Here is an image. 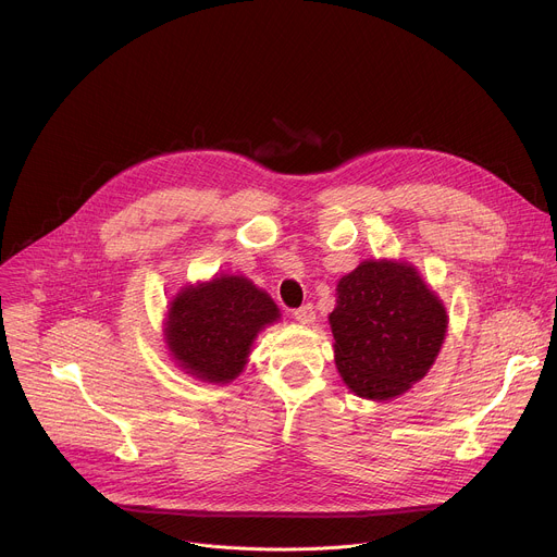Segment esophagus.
I'll list each match as a JSON object with an SVG mask.
<instances>
[{
    "instance_id": "esophagus-1",
    "label": "esophagus",
    "mask_w": 557,
    "mask_h": 557,
    "mask_svg": "<svg viewBox=\"0 0 557 557\" xmlns=\"http://www.w3.org/2000/svg\"><path fill=\"white\" fill-rule=\"evenodd\" d=\"M293 320L304 324V326L312 324L314 322V308H312V304H304L297 310H293Z\"/></svg>"
}]
</instances>
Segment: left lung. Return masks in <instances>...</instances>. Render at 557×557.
<instances>
[{
    "label": "left lung",
    "mask_w": 557,
    "mask_h": 557,
    "mask_svg": "<svg viewBox=\"0 0 557 557\" xmlns=\"http://www.w3.org/2000/svg\"><path fill=\"white\" fill-rule=\"evenodd\" d=\"M329 324L344 383L363 399L389 401L430 372L449 317L414 264L383 258L337 282Z\"/></svg>",
    "instance_id": "obj_1"
}]
</instances>
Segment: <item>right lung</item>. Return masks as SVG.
Segmentation results:
<instances>
[{"instance_id": "add662e5", "label": "right lung", "mask_w": 557, "mask_h": 557, "mask_svg": "<svg viewBox=\"0 0 557 557\" xmlns=\"http://www.w3.org/2000/svg\"><path fill=\"white\" fill-rule=\"evenodd\" d=\"M280 308L249 277L220 273L183 286L170 301L163 342L174 363L205 383H231L245 370L258 335Z\"/></svg>"}]
</instances>
